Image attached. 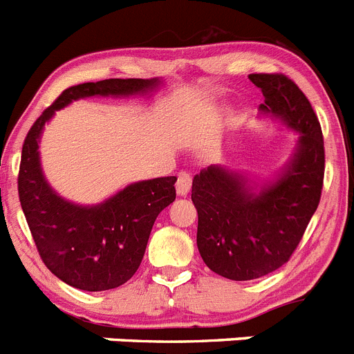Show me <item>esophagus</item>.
Returning <instances> with one entry per match:
<instances>
[{
	"label": "esophagus",
	"mask_w": 354,
	"mask_h": 354,
	"mask_svg": "<svg viewBox=\"0 0 354 354\" xmlns=\"http://www.w3.org/2000/svg\"><path fill=\"white\" fill-rule=\"evenodd\" d=\"M175 187H177V195L186 196L189 193V189H192V175L187 174V171H180Z\"/></svg>",
	"instance_id": "1"
}]
</instances>
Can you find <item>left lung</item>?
Returning <instances> with one entry per match:
<instances>
[{"mask_svg":"<svg viewBox=\"0 0 354 354\" xmlns=\"http://www.w3.org/2000/svg\"><path fill=\"white\" fill-rule=\"evenodd\" d=\"M264 95L262 113L301 133L282 174L261 187L243 174L211 165L195 175L196 246L211 271L228 280L273 273L298 248L321 200L324 140L317 115L299 86L283 74H250Z\"/></svg>","mask_w":354,"mask_h":354,"instance_id":"obj_1","label":"left lung"}]
</instances>
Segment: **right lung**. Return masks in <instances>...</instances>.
<instances>
[{
    "label": "right lung",
    "mask_w": 354,
    "mask_h": 354,
    "mask_svg": "<svg viewBox=\"0 0 354 354\" xmlns=\"http://www.w3.org/2000/svg\"><path fill=\"white\" fill-rule=\"evenodd\" d=\"M159 80H102L64 90L35 120L23 143L17 189L40 259L62 282L81 290L126 283L142 264L159 212L175 200L177 177L129 184L97 205H76L53 192L40 168L39 140L56 109L84 97L149 93Z\"/></svg>",
    "instance_id": "obj_1"
}]
</instances>
